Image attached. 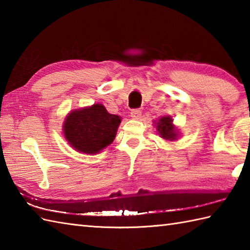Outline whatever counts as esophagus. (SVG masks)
I'll list each match as a JSON object with an SVG mask.
<instances>
[{
    "label": "esophagus",
    "mask_w": 250,
    "mask_h": 250,
    "mask_svg": "<svg viewBox=\"0 0 250 250\" xmlns=\"http://www.w3.org/2000/svg\"><path fill=\"white\" fill-rule=\"evenodd\" d=\"M141 115H142V111L139 108H134V109L131 110V117H132V118L139 119L140 117H141Z\"/></svg>",
    "instance_id": "esophagus-1"
}]
</instances>
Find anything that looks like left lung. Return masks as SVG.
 Wrapping results in <instances>:
<instances>
[{"mask_svg":"<svg viewBox=\"0 0 250 250\" xmlns=\"http://www.w3.org/2000/svg\"><path fill=\"white\" fill-rule=\"evenodd\" d=\"M172 121L173 119L171 117H162V118L159 120V122H157V128H158L159 134H160L163 139L169 140V141L176 140V136H177V133L175 132Z\"/></svg>","mask_w":250,"mask_h":250,"instance_id":"left-lung-1","label":"left lung"}]
</instances>
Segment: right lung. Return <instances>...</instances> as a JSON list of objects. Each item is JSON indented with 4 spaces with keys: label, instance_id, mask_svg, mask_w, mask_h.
I'll use <instances>...</instances> for the list:
<instances>
[{
    "label": "right lung",
    "instance_id": "1",
    "mask_svg": "<svg viewBox=\"0 0 250 250\" xmlns=\"http://www.w3.org/2000/svg\"><path fill=\"white\" fill-rule=\"evenodd\" d=\"M120 122L119 116L107 113L102 104H94L68 114L63 131L73 148L90 155L113 143Z\"/></svg>",
    "mask_w": 250,
    "mask_h": 250
}]
</instances>
